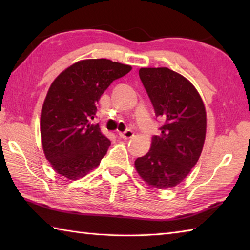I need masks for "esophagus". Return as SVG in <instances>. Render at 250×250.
<instances>
[{
    "instance_id": "esophagus-1",
    "label": "esophagus",
    "mask_w": 250,
    "mask_h": 250,
    "mask_svg": "<svg viewBox=\"0 0 250 250\" xmlns=\"http://www.w3.org/2000/svg\"><path fill=\"white\" fill-rule=\"evenodd\" d=\"M119 136L124 140H129L134 136V132L132 130H125V132H119Z\"/></svg>"
}]
</instances>
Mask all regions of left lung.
Returning a JSON list of instances; mask_svg holds the SVG:
<instances>
[{"instance_id":"1","label":"left lung","mask_w":250,"mask_h":250,"mask_svg":"<svg viewBox=\"0 0 250 250\" xmlns=\"http://www.w3.org/2000/svg\"><path fill=\"white\" fill-rule=\"evenodd\" d=\"M139 74L164 125L161 133L152 137L149 151L135 160V168L151 187L174 188L190 173L203 149L205 106L193 84L167 67H142Z\"/></svg>"}]
</instances>
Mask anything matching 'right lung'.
<instances>
[{"mask_svg":"<svg viewBox=\"0 0 250 250\" xmlns=\"http://www.w3.org/2000/svg\"><path fill=\"white\" fill-rule=\"evenodd\" d=\"M131 70L108 59L82 60L51 83L42 108L41 136L46 159L61 176H86L106 155L110 141L91 119L101 95Z\"/></svg>","mask_w":250,"mask_h":250,"instance_id":"add662e5","label":"right lung"}]
</instances>
